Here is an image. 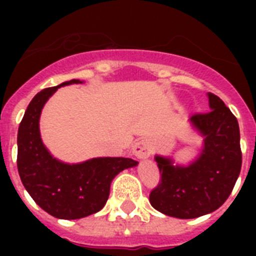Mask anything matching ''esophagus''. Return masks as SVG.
<instances>
[{
  "mask_svg": "<svg viewBox=\"0 0 256 256\" xmlns=\"http://www.w3.org/2000/svg\"><path fill=\"white\" fill-rule=\"evenodd\" d=\"M132 152L136 158L140 160H144V158H148L152 154V144L148 140H138L132 148Z\"/></svg>",
  "mask_w": 256,
  "mask_h": 256,
  "instance_id": "34e87169",
  "label": "esophagus"
}]
</instances>
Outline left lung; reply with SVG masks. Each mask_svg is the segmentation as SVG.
I'll return each instance as SVG.
<instances>
[{
  "instance_id": "1",
  "label": "left lung",
  "mask_w": 256,
  "mask_h": 256,
  "mask_svg": "<svg viewBox=\"0 0 256 256\" xmlns=\"http://www.w3.org/2000/svg\"><path fill=\"white\" fill-rule=\"evenodd\" d=\"M208 102L210 112L191 116L206 136L198 160L188 168H179L156 156L160 179L148 198L154 208L168 216L191 219L215 211L230 196L240 172L238 120L218 96L208 92Z\"/></svg>"
}]
</instances>
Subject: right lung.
Instances as JSON below:
<instances>
[{
    "label": "right lung",
    "mask_w": 256,
    "mask_h": 256,
    "mask_svg": "<svg viewBox=\"0 0 256 256\" xmlns=\"http://www.w3.org/2000/svg\"><path fill=\"white\" fill-rule=\"evenodd\" d=\"M81 84L78 80L44 88L26 108L18 128V174L30 196L42 210L60 219H80L100 211L118 172L136 166L130 158H94L78 164L54 160L40 136V114L58 88Z\"/></svg>",
    "instance_id": "obj_1"
}]
</instances>
